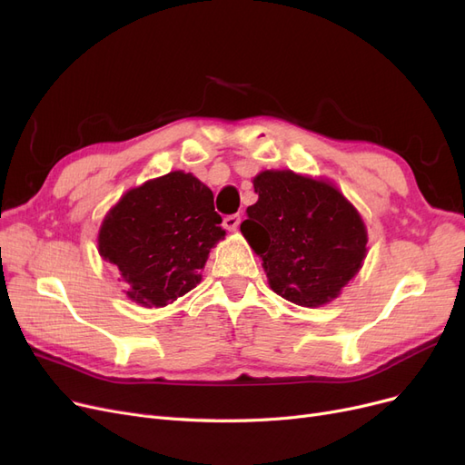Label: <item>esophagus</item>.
<instances>
[{"mask_svg":"<svg viewBox=\"0 0 465 465\" xmlns=\"http://www.w3.org/2000/svg\"><path fill=\"white\" fill-rule=\"evenodd\" d=\"M239 222H241L239 214H230L224 218V222H222V226H224L228 232H235L239 228Z\"/></svg>","mask_w":465,"mask_h":465,"instance_id":"1","label":"esophagus"}]
</instances>
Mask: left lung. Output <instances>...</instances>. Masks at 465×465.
<instances>
[{
    "label": "left lung",
    "mask_w": 465,
    "mask_h": 465,
    "mask_svg": "<svg viewBox=\"0 0 465 465\" xmlns=\"http://www.w3.org/2000/svg\"><path fill=\"white\" fill-rule=\"evenodd\" d=\"M258 201L241 233L262 258L270 289L302 308L340 296L367 258V226L331 180L294 171L252 178Z\"/></svg>",
    "instance_id": "obj_1"
}]
</instances>
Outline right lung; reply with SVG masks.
Wrapping results in <instances>:
<instances>
[{
    "instance_id": "right-lung-1",
    "label": "right lung",
    "mask_w": 465,
    "mask_h": 465,
    "mask_svg": "<svg viewBox=\"0 0 465 465\" xmlns=\"http://www.w3.org/2000/svg\"><path fill=\"white\" fill-rule=\"evenodd\" d=\"M209 186L171 171L127 190L98 230V254L127 282L129 300L165 308L201 281L211 249L224 239Z\"/></svg>"
}]
</instances>
